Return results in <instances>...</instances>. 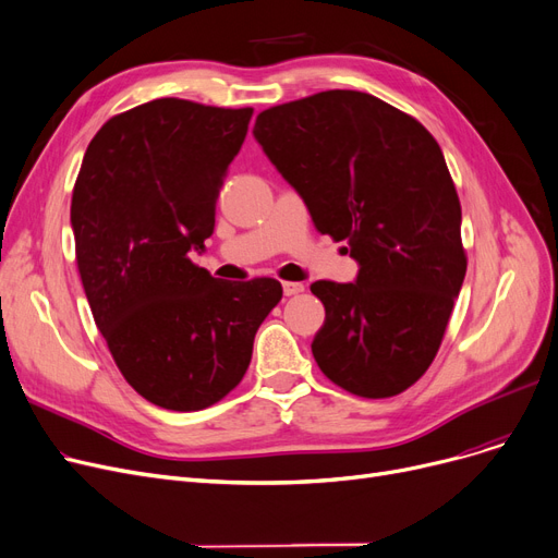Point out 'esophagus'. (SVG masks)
Returning a JSON list of instances; mask_svg holds the SVG:
<instances>
[{"mask_svg": "<svg viewBox=\"0 0 558 558\" xmlns=\"http://www.w3.org/2000/svg\"><path fill=\"white\" fill-rule=\"evenodd\" d=\"M282 292H284V296H296V294L305 292V284L303 282H282Z\"/></svg>", "mask_w": 558, "mask_h": 558, "instance_id": "esophagus-1", "label": "esophagus"}]
</instances>
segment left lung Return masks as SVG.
<instances>
[{
	"label": "left lung",
	"instance_id": "8db88e82",
	"mask_svg": "<svg viewBox=\"0 0 558 558\" xmlns=\"http://www.w3.org/2000/svg\"><path fill=\"white\" fill-rule=\"evenodd\" d=\"M255 138L305 201L314 226L349 241L355 282L317 280L319 369L362 399L415 385L438 353L465 280L460 201L417 118L369 93L324 90L264 109Z\"/></svg>",
	"mask_w": 558,
	"mask_h": 558
}]
</instances>
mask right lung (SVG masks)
I'll use <instances>...</instances> for the list:
<instances>
[{"instance_id": "1", "label": "right lung", "mask_w": 558, "mask_h": 558, "mask_svg": "<svg viewBox=\"0 0 558 558\" xmlns=\"http://www.w3.org/2000/svg\"><path fill=\"white\" fill-rule=\"evenodd\" d=\"M253 109L159 98L88 143L70 223L84 292L120 374L150 403L191 413L244 378L276 278L230 282L191 262Z\"/></svg>"}]
</instances>
